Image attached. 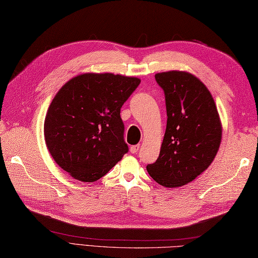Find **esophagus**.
I'll return each mask as SVG.
<instances>
[{"mask_svg": "<svg viewBox=\"0 0 258 258\" xmlns=\"http://www.w3.org/2000/svg\"><path fill=\"white\" fill-rule=\"evenodd\" d=\"M139 150H140V145H133V146L130 147V151H131V153H132V154H136V153L139 152Z\"/></svg>", "mask_w": 258, "mask_h": 258, "instance_id": "1", "label": "esophagus"}]
</instances>
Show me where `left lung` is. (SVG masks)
<instances>
[{
    "instance_id": "obj_1",
    "label": "left lung",
    "mask_w": 258,
    "mask_h": 258,
    "mask_svg": "<svg viewBox=\"0 0 258 258\" xmlns=\"http://www.w3.org/2000/svg\"><path fill=\"white\" fill-rule=\"evenodd\" d=\"M155 80L165 94L167 124L160 156L146 169L156 183L176 188L211 165L221 145L222 123L211 92L195 75L168 71Z\"/></svg>"
}]
</instances>
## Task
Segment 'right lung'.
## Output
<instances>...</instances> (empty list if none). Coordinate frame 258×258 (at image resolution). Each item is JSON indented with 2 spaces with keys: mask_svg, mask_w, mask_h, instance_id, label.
Wrapping results in <instances>:
<instances>
[{
  "mask_svg": "<svg viewBox=\"0 0 258 258\" xmlns=\"http://www.w3.org/2000/svg\"><path fill=\"white\" fill-rule=\"evenodd\" d=\"M141 83L133 76L84 73L54 96L44 120L46 147L57 165L80 182H95L122 160L120 107Z\"/></svg>",
  "mask_w": 258,
  "mask_h": 258,
  "instance_id": "1",
  "label": "right lung"
}]
</instances>
